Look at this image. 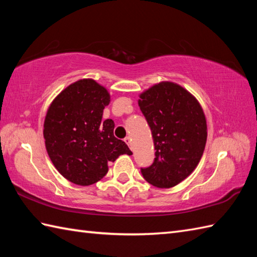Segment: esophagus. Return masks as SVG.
<instances>
[{
	"label": "esophagus",
	"instance_id": "34e87169",
	"mask_svg": "<svg viewBox=\"0 0 257 257\" xmlns=\"http://www.w3.org/2000/svg\"><path fill=\"white\" fill-rule=\"evenodd\" d=\"M124 143L127 144L128 146H130V145H132V138H130V137H125V138H124Z\"/></svg>",
	"mask_w": 257,
	"mask_h": 257
}]
</instances>
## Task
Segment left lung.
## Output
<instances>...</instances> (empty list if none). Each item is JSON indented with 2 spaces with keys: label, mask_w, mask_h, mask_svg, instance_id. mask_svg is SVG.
Segmentation results:
<instances>
[{
  "label": "left lung",
  "mask_w": 257,
  "mask_h": 257,
  "mask_svg": "<svg viewBox=\"0 0 257 257\" xmlns=\"http://www.w3.org/2000/svg\"><path fill=\"white\" fill-rule=\"evenodd\" d=\"M139 98L156 150L154 163L141 173L157 188H172L194 171L203 155L207 138L204 111L191 92L172 81L155 84Z\"/></svg>",
  "instance_id": "obj_1"
}]
</instances>
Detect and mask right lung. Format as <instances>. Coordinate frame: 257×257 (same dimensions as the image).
Here are the masks:
<instances>
[{
  "label": "right lung",
  "instance_id": "obj_1",
  "mask_svg": "<svg viewBox=\"0 0 257 257\" xmlns=\"http://www.w3.org/2000/svg\"><path fill=\"white\" fill-rule=\"evenodd\" d=\"M110 102L105 87L91 78L70 84L47 109L43 136L54 167L74 184L90 185L108 172V162L133 155L113 136L112 119H102Z\"/></svg>",
  "mask_w": 257,
  "mask_h": 257
}]
</instances>
